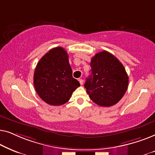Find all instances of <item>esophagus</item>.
I'll use <instances>...</instances> for the list:
<instances>
[{
	"label": "esophagus",
	"mask_w": 155,
	"mask_h": 155,
	"mask_svg": "<svg viewBox=\"0 0 155 155\" xmlns=\"http://www.w3.org/2000/svg\"><path fill=\"white\" fill-rule=\"evenodd\" d=\"M79 80V82H80V84H81V85H82V84H83V80H82V79H79V80Z\"/></svg>",
	"instance_id": "1"
}]
</instances>
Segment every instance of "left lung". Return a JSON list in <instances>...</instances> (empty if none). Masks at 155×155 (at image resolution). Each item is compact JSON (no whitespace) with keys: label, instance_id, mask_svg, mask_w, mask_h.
<instances>
[{"label":"left lung","instance_id":"obj_1","mask_svg":"<svg viewBox=\"0 0 155 155\" xmlns=\"http://www.w3.org/2000/svg\"><path fill=\"white\" fill-rule=\"evenodd\" d=\"M91 75L84 87L90 98L101 107H111L126 93L128 76L124 65L107 51L97 53L91 59Z\"/></svg>","mask_w":155,"mask_h":155}]
</instances>
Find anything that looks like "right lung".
<instances>
[{
    "label": "right lung",
    "mask_w": 155,
    "mask_h": 155,
    "mask_svg": "<svg viewBox=\"0 0 155 155\" xmlns=\"http://www.w3.org/2000/svg\"><path fill=\"white\" fill-rule=\"evenodd\" d=\"M68 55L64 48L56 47L38 62L34 74V85L42 100L52 106L69 101L80 82L73 78Z\"/></svg>",
    "instance_id": "right-lung-1"
}]
</instances>
